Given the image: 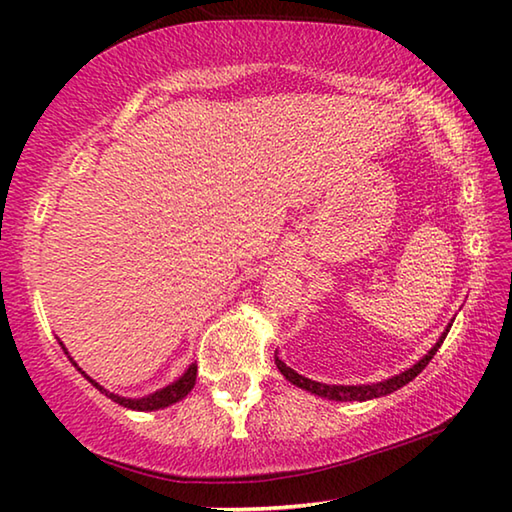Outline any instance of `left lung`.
<instances>
[{
	"label": "left lung",
	"instance_id": "left-lung-1",
	"mask_svg": "<svg viewBox=\"0 0 512 512\" xmlns=\"http://www.w3.org/2000/svg\"><path fill=\"white\" fill-rule=\"evenodd\" d=\"M449 327H452V323H449ZM449 327L443 332V336H440L438 343L433 345V348L424 354V357L413 363V366L409 370L400 372V375H395L391 379H384V381H377V384H361V386H336V384H320V381H311L307 377L298 375L296 370L289 368L287 363H284L280 357H275V366L277 370L282 372L284 377H287L293 386L298 388H305V391L314 393L318 397H327V400H336V402H366V400H372V397H381V395H388L397 391V388H402L409 384V381H413L415 377L420 375V372L427 368V363L433 359V354L438 352L440 345H443L445 336L449 332Z\"/></svg>",
	"mask_w": 512,
	"mask_h": 512
}]
</instances>
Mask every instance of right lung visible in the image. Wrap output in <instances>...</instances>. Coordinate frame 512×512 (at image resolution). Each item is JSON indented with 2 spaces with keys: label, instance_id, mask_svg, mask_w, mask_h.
Returning <instances> with one entry per match:
<instances>
[{
  "label": "right lung",
  "instance_id": "add662e5",
  "mask_svg": "<svg viewBox=\"0 0 512 512\" xmlns=\"http://www.w3.org/2000/svg\"><path fill=\"white\" fill-rule=\"evenodd\" d=\"M63 345V343H60ZM65 350V348H63ZM67 354V352H65ZM69 361L74 363V359L69 357ZM74 368L81 372V375L90 381V384L94 386V388H99V391L106 395V397H110L112 402H117L119 406H126V409H133V411H158V409H164V406H171V404H176V402H180L183 400V397L192 391L194 388V384H196V363H192V366H189L187 370H185V375L183 377H178L176 381H173V384H169V386H164V388H160V391H155V393H151V395H144V397H121V395H115V393H110V391H106V388H103L101 384H97V381L94 379H90L88 375H85V372L76 366L74 363Z\"/></svg>",
  "mask_w": 512,
  "mask_h": 512
}]
</instances>
